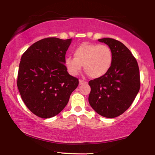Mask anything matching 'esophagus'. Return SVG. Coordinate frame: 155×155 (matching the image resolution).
<instances>
[{"instance_id":"34e87169","label":"esophagus","mask_w":155,"mask_h":155,"mask_svg":"<svg viewBox=\"0 0 155 155\" xmlns=\"http://www.w3.org/2000/svg\"><path fill=\"white\" fill-rule=\"evenodd\" d=\"M85 83H87V81L81 80V79L79 80V85H83V84H85Z\"/></svg>"}]
</instances>
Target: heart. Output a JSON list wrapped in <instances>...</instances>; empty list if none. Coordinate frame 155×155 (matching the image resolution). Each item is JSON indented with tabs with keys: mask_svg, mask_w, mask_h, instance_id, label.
I'll use <instances>...</instances> for the list:
<instances>
[{
	"mask_svg": "<svg viewBox=\"0 0 155 155\" xmlns=\"http://www.w3.org/2000/svg\"><path fill=\"white\" fill-rule=\"evenodd\" d=\"M74 57L68 56L65 65L73 76L81 71L82 65L86 73L93 78L103 77L110 70L113 63V52L110 47L103 44L84 42L73 52Z\"/></svg>",
	"mask_w": 155,
	"mask_h": 155,
	"instance_id": "b5f03b06",
	"label": "heart"
}]
</instances>
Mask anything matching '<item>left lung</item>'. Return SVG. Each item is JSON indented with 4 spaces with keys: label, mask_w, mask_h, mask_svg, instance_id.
<instances>
[{
    "label": "left lung",
    "mask_w": 155,
    "mask_h": 155,
    "mask_svg": "<svg viewBox=\"0 0 155 155\" xmlns=\"http://www.w3.org/2000/svg\"><path fill=\"white\" fill-rule=\"evenodd\" d=\"M113 52V63L103 77L89 81V103L102 116L114 118L122 114L134 101L140 88L137 60L127 46L112 38L98 40Z\"/></svg>",
    "instance_id": "1"
}]
</instances>
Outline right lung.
Masks as SVG:
<instances>
[{
	"label": "right lung",
	"mask_w": 155,
	"mask_h": 155,
	"mask_svg": "<svg viewBox=\"0 0 155 155\" xmlns=\"http://www.w3.org/2000/svg\"><path fill=\"white\" fill-rule=\"evenodd\" d=\"M72 39L47 38L32 44L23 53L17 86L25 105L37 116L50 118L66 106L78 85L65 65Z\"/></svg>",
	"instance_id": "1"
}]
</instances>
